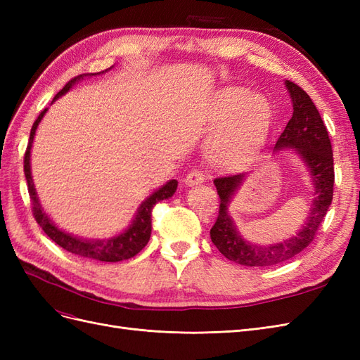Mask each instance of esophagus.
I'll use <instances>...</instances> for the list:
<instances>
[{
    "label": "esophagus",
    "instance_id": "obj_1",
    "mask_svg": "<svg viewBox=\"0 0 360 360\" xmlns=\"http://www.w3.org/2000/svg\"><path fill=\"white\" fill-rule=\"evenodd\" d=\"M204 181V172L200 169H192L191 172H188L186 179H184V184L186 186H193V184H198Z\"/></svg>",
    "mask_w": 360,
    "mask_h": 360
}]
</instances>
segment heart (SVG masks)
<instances>
[{"mask_svg": "<svg viewBox=\"0 0 360 360\" xmlns=\"http://www.w3.org/2000/svg\"><path fill=\"white\" fill-rule=\"evenodd\" d=\"M271 105L266 96L246 89H225L214 96L209 122L217 127L209 144V158L224 168H236L263 147L271 126Z\"/></svg>", "mask_w": 360, "mask_h": 360, "instance_id": "heart-1", "label": "heart"}]
</instances>
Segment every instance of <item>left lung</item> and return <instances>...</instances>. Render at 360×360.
Segmentation results:
<instances>
[{
  "label": "left lung",
  "instance_id": "8db88e82",
  "mask_svg": "<svg viewBox=\"0 0 360 360\" xmlns=\"http://www.w3.org/2000/svg\"><path fill=\"white\" fill-rule=\"evenodd\" d=\"M285 86L292 101V115L276 141L275 151L291 147L303 159L311 171L315 198L297 234L281 243L259 246L246 242L228 214V204L242 184L245 174L214 179L221 204L219 214L210 230L212 242L224 257L248 267L275 266L300 254L317 236L333 198V153L328 129L307 91L291 81H285Z\"/></svg>",
  "mask_w": 360,
  "mask_h": 360
}]
</instances>
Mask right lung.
Returning a JSON list of instances; mask_svg holds the SVG:
<instances>
[{
	"mask_svg": "<svg viewBox=\"0 0 360 360\" xmlns=\"http://www.w3.org/2000/svg\"><path fill=\"white\" fill-rule=\"evenodd\" d=\"M101 73H103V72H101ZM84 76H91V73L90 75L89 73L79 75V76H76V78L70 79L56 94L52 102H56L58 97H61L64 93H68L72 89V85L76 81L82 79ZM46 111H48V108L39 114L34 124H32L27 151L24 156V172H25L27 184H28V193H30L31 204H32V216H34V219L37 221V224L41 226V230L46 233V236L51 238L52 242H56L58 246H61L63 249H66L68 252H72L75 255H79L82 258L96 259V261H105V263H117V261H123V259H129V258L135 257L150 240L151 212H153V207L159 201L168 200L169 197H172L174 192H176V189H177V180H169L167 184H163V186L159 188L156 192L151 193L150 197L139 205L138 213L135 214V219L132 221V224L129 225L127 230L112 238H108V240H86V238H78V237L61 231L60 228L49 219L48 214L43 212L41 205L39 202V198H37L34 183H32V177H31L30 153H31V147H32V139H34L36 129Z\"/></svg>",
	"mask_w": 360,
	"mask_h": 360,
	"instance_id": "1",
	"label": "right lung"
}]
</instances>
